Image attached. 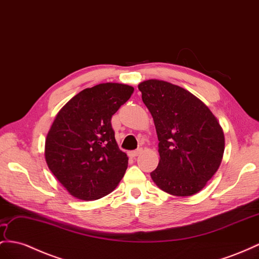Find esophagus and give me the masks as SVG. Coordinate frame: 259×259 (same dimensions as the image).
Here are the masks:
<instances>
[{
    "instance_id": "1",
    "label": "esophagus",
    "mask_w": 259,
    "mask_h": 259,
    "mask_svg": "<svg viewBox=\"0 0 259 259\" xmlns=\"http://www.w3.org/2000/svg\"><path fill=\"white\" fill-rule=\"evenodd\" d=\"M141 153H142V149H138L136 151H131L130 153H129V155L131 157H136V156H138L139 154H141Z\"/></svg>"
}]
</instances>
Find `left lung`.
<instances>
[{
  "mask_svg": "<svg viewBox=\"0 0 259 259\" xmlns=\"http://www.w3.org/2000/svg\"><path fill=\"white\" fill-rule=\"evenodd\" d=\"M142 101L153 117L160 162L152 171L163 191L178 197L199 193L220 166L224 135L200 99L160 79L139 84Z\"/></svg>",
  "mask_w": 259,
  "mask_h": 259,
  "instance_id": "1",
  "label": "left lung"
}]
</instances>
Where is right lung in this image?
Instances as JSON below:
<instances>
[{
	"label": "right lung",
	"mask_w": 259,
	"mask_h": 259,
	"mask_svg": "<svg viewBox=\"0 0 259 259\" xmlns=\"http://www.w3.org/2000/svg\"><path fill=\"white\" fill-rule=\"evenodd\" d=\"M134 91L125 84H98L79 92L58 112L46 139L45 156L73 197L96 200L121 181L128 156L118 148L111 117Z\"/></svg>",
	"instance_id": "obj_1"
}]
</instances>
